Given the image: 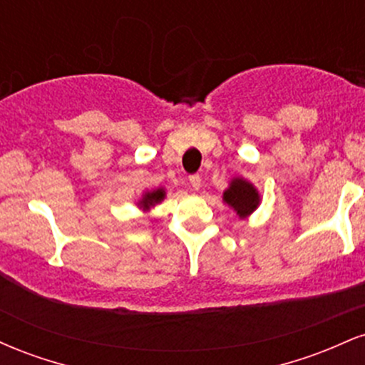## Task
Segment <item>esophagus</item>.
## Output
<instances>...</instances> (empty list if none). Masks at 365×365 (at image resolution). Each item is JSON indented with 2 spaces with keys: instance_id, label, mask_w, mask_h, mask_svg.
Returning <instances> with one entry per match:
<instances>
[{
  "instance_id": "esophagus-1",
  "label": "esophagus",
  "mask_w": 365,
  "mask_h": 365,
  "mask_svg": "<svg viewBox=\"0 0 365 365\" xmlns=\"http://www.w3.org/2000/svg\"><path fill=\"white\" fill-rule=\"evenodd\" d=\"M200 182H202V180H200L199 175H192V177L188 178V183H190L192 190H199V188H200Z\"/></svg>"
}]
</instances>
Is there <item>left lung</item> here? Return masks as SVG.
Instances as JSON below:
<instances>
[{
	"instance_id": "1",
	"label": "left lung",
	"mask_w": 365,
	"mask_h": 365,
	"mask_svg": "<svg viewBox=\"0 0 365 365\" xmlns=\"http://www.w3.org/2000/svg\"><path fill=\"white\" fill-rule=\"evenodd\" d=\"M223 200L230 207L235 209L237 215L244 220L257 209L261 197L252 183L244 178H233L230 187L225 190Z\"/></svg>"
}]
</instances>
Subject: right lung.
Segmentation results:
<instances>
[{
  "instance_id": "right-lung-1",
  "label": "right lung",
  "mask_w": 365,
  "mask_h": 365,
  "mask_svg": "<svg viewBox=\"0 0 365 365\" xmlns=\"http://www.w3.org/2000/svg\"><path fill=\"white\" fill-rule=\"evenodd\" d=\"M165 188H154V190L150 192H145L144 195H142V199L139 200V207L144 209V211H148L149 207H153L154 204L161 202L163 199H165Z\"/></svg>"
}]
</instances>
